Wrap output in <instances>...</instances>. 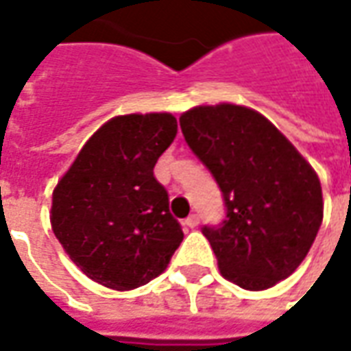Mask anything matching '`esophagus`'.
<instances>
[{
    "label": "esophagus",
    "instance_id": "esophagus-1",
    "mask_svg": "<svg viewBox=\"0 0 351 351\" xmlns=\"http://www.w3.org/2000/svg\"><path fill=\"white\" fill-rule=\"evenodd\" d=\"M199 221H201V218H199V214H190V216L186 218V221H184V223H186L188 228L193 229V228H197Z\"/></svg>",
    "mask_w": 351,
    "mask_h": 351
}]
</instances>
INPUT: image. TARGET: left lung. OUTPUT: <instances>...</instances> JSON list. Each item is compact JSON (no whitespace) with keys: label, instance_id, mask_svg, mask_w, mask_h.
<instances>
[{"label":"left lung","instance_id":"8db88e82","mask_svg":"<svg viewBox=\"0 0 351 351\" xmlns=\"http://www.w3.org/2000/svg\"><path fill=\"white\" fill-rule=\"evenodd\" d=\"M191 152L218 182L226 220L203 228L223 278L259 291L306 258L324 220L316 171L263 114L203 105L180 116Z\"/></svg>","mask_w":351,"mask_h":351}]
</instances>
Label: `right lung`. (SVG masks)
I'll return each mask as SVG.
<instances>
[{"label":"right lung","mask_w":351,"mask_h":351,"mask_svg":"<svg viewBox=\"0 0 351 351\" xmlns=\"http://www.w3.org/2000/svg\"><path fill=\"white\" fill-rule=\"evenodd\" d=\"M169 112L116 116L88 138L52 193V231L80 271L125 291L167 269L184 239L154 165L176 137Z\"/></svg>","instance_id":"add662e5"}]
</instances>
